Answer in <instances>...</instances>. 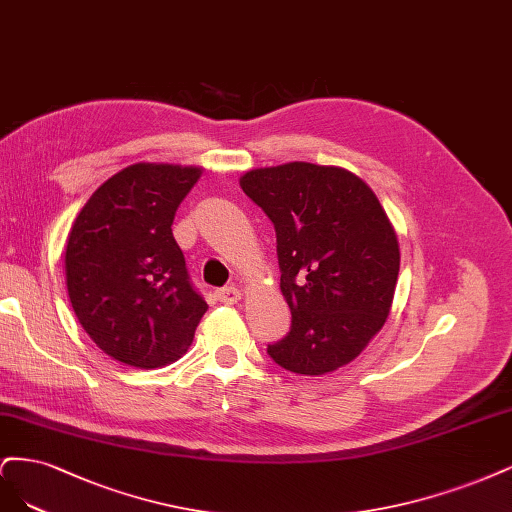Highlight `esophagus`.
<instances>
[{"label":"esophagus","instance_id":"esophagus-1","mask_svg":"<svg viewBox=\"0 0 512 512\" xmlns=\"http://www.w3.org/2000/svg\"><path fill=\"white\" fill-rule=\"evenodd\" d=\"M214 298H217V302H221V304H236L242 298V293L238 287L229 285V287L214 291Z\"/></svg>","mask_w":512,"mask_h":512}]
</instances>
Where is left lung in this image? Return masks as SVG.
<instances>
[{
    "label": "left lung",
    "mask_w": 512,
    "mask_h": 512,
    "mask_svg": "<svg viewBox=\"0 0 512 512\" xmlns=\"http://www.w3.org/2000/svg\"><path fill=\"white\" fill-rule=\"evenodd\" d=\"M242 191L276 232L289 334L268 344L295 374L334 372L387 321L400 272L398 236L372 189L342 168L293 161L251 170Z\"/></svg>",
    "instance_id": "obj_1"
}]
</instances>
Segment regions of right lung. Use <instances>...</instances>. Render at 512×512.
Listing matches in <instances>:
<instances>
[{"instance_id": "obj_1", "label": "right lung", "mask_w": 512, "mask_h": 512, "mask_svg": "<svg viewBox=\"0 0 512 512\" xmlns=\"http://www.w3.org/2000/svg\"><path fill=\"white\" fill-rule=\"evenodd\" d=\"M200 168L136 163L108 178L76 217L65 278L80 325L134 368L178 359L208 308L172 236L174 214Z\"/></svg>"}]
</instances>
